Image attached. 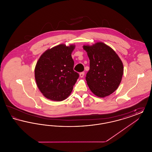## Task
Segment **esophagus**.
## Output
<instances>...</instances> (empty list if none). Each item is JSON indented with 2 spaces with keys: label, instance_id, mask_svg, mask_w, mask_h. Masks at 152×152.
Masks as SVG:
<instances>
[{
  "label": "esophagus",
  "instance_id": "obj_1",
  "mask_svg": "<svg viewBox=\"0 0 152 152\" xmlns=\"http://www.w3.org/2000/svg\"><path fill=\"white\" fill-rule=\"evenodd\" d=\"M84 72H82L80 73V77H83L84 76Z\"/></svg>",
  "mask_w": 152,
  "mask_h": 152
}]
</instances>
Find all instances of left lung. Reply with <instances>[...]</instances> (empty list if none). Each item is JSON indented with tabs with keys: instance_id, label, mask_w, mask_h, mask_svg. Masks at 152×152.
<instances>
[{
	"instance_id": "8db88e82",
	"label": "left lung",
	"mask_w": 152,
	"mask_h": 152,
	"mask_svg": "<svg viewBox=\"0 0 152 152\" xmlns=\"http://www.w3.org/2000/svg\"><path fill=\"white\" fill-rule=\"evenodd\" d=\"M89 58L90 68L86 79L96 96L105 97L113 93L119 86L124 67L121 59L108 45L98 42L83 45Z\"/></svg>"
}]
</instances>
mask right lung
I'll use <instances>...</instances> for the list:
<instances>
[{"mask_svg": "<svg viewBox=\"0 0 152 152\" xmlns=\"http://www.w3.org/2000/svg\"><path fill=\"white\" fill-rule=\"evenodd\" d=\"M75 47L58 45L45 51L38 60L35 68L36 84L47 99L63 101L71 94L79 77L73 70L71 53Z\"/></svg>", "mask_w": 152, "mask_h": 152, "instance_id": "obj_1", "label": "right lung"}]
</instances>
